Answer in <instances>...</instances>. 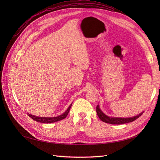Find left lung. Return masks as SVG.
I'll list each match as a JSON object with an SVG mask.
<instances>
[{
	"mask_svg": "<svg viewBox=\"0 0 160 160\" xmlns=\"http://www.w3.org/2000/svg\"><path fill=\"white\" fill-rule=\"evenodd\" d=\"M96 111H97V114H98V117L99 119L102 121V122L105 123H108L109 124H117V125H120V124H123V123H127L129 122H132L135 119H137L138 118H139L143 114V112L139 113V115L134 116V117L132 118H111L109 117V116L106 115L105 113L102 112L99 108V105H98L96 108Z\"/></svg>",
	"mask_w": 160,
	"mask_h": 160,
	"instance_id": "1",
	"label": "left lung"
}]
</instances>
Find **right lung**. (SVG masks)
Segmentation results:
<instances>
[{
  "label": "right lung",
  "mask_w": 160,
  "mask_h": 160,
  "mask_svg": "<svg viewBox=\"0 0 160 160\" xmlns=\"http://www.w3.org/2000/svg\"><path fill=\"white\" fill-rule=\"evenodd\" d=\"M71 105L72 103L69 105V107L66 110V111L65 113H62V115H59V116H57V117H54V118H44V117H37V116H35V115H32L31 114H28V115L31 118H32L33 120L36 121V122H40V123H54L56 122H59V121H61L62 119H65L67 115H68L69 112V110L71 109Z\"/></svg>",
  "instance_id": "obj_1"
}]
</instances>
